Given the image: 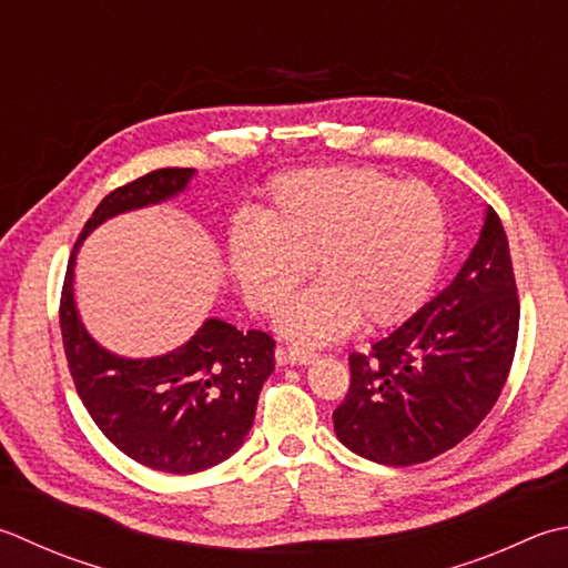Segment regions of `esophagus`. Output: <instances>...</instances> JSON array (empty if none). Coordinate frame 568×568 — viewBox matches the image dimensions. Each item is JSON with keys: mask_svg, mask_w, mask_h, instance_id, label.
<instances>
[{"mask_svg": "<svg viewBox=\"0 0 568 568\" xmlns=\"http://www.w3.org/2000/svg\"><path fill=\"white\" fill-rule=\"evenodd\" d=\"M317 357L315 352H310V349H303V347H287L285 352L281 349L277 352V362H285V364H297V366H303V364H310Z\"/></svg>", "mask_w": 568, "mask_h": 568, "instance_id": "34e87169", "label": "esophagus"}]
</instances>
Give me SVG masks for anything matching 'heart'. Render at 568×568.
I'll list each match as a JSON object with an SVG mask.
<instances>
[{"mask_svg":"<svg viewBox=\"0 0 568 568\" xmlns=\"http://www.w3.org/2000/svg\"><path fill=\"white\" fill-rule=\"evenodd\" d=\"M448 241V216L426 182L376 166L332 164L275 176L258 221L229 231V271L258 313H275L310 273L320 281L277 317L287 337L322 344L364 320L386 327L424 303Z\"/></svg>","mask_w":568,"mask_h":568,"instance_id":"obj_1","label":"heart"}]
</instances>
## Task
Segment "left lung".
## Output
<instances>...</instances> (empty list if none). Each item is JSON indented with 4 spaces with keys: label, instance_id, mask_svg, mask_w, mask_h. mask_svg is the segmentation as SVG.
Wrapping results in <instances>:
<instances>
[{
    "label": "left lung",
    "instance_id": "left-lung-1",
    "mask_svg": "<svg viewBox=\"0 0 568 568\" xmlns=\"http://www.w3.org/2000/svg\"><path fill=\"white\" fill-rule=\"evenodd\" d=\"M519 297L493 206L453 283L372 349L349 354L335 433L382 465H416L458 446L503 394L515 359Z\"/></svg>",
    "mask_w": 568,
    "mask_h": 568
}]
</instances>
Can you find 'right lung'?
<instances>
[{
	"mask_svg": "<svg viewBox=\"0 0 568 568\" xmlns=\"http://www.w3.org/2000/svg\"><path fill=\"white\" fill-rule=\"evenodd\" d=\"M194 170L166 166L98 204L78 236L61 293V337L75 392L103 436L140 465L172 475L214 468L236 453L255 418L275 342L209 317L182 347L150 359L108 352L88 335L73 300L75 255L103 221L182 194Z\"/></svg>",
	"mask_w": 568,
	"mask_h": 568,
	"instance_id": "right-lung-1",
	"label": "right lung"
}]
</instances>
